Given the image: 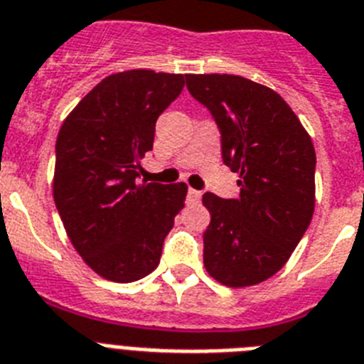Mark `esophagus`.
I'll use <instances>...</instances> for the list:
<instances>
[{
    "label": "esophagus",
    "instance_id": "esophagus-1",
    "mask_svg": "<svg viewBox=\"0 0 364 364\" xmlns=\"http://www.w3.org/2000/svg\"><path fill=\"white\" fill-rule=\"evenodd\" d=\"M202 198V192L196 191V188H188L187 191V200L188 202H198Z\"/></svg>",
    "mask_w": 364,
    "mask_h": 364
}]
</instances>
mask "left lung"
Segmentation results:
<instances>
[{
  "instance_id": "8db88e82",
  "label": "left lung",
  "mask_w": 364,
  "mask_h": 364,
  "mask_svg": "<svg viewBox=\"0 0 364 364\" xmlns=\"http://www.w3.org/2000/svg\"><path fill=\"white\" fill-rule=\"evenodd\" d=\"M187 90L217 123L224 164L241 173L237 198L203 194L211 213L203 265L220 284H259L282 269L312 220L314 146L286 100L265 85L187 75Z\"/></svg>"
}]
</instances>
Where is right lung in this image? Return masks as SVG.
<instances>
[{"label": "right lung", "instance_id": "obj_1", "mask_svg": "<svg viewBox=\"0 0 364 364\" xmlns=\"http://www.w3.org/2000/svg\"><path fill=\"white\" fill-rule=\"evenodd\" d=\"M183 87V75L117 73L80 100L58 134L55 208L85 264L114 282L151 273L185 205V183L140 179L156 119Z\"/></svg>", "mask_w": 364, "mask_h": 364}]
</instances>
